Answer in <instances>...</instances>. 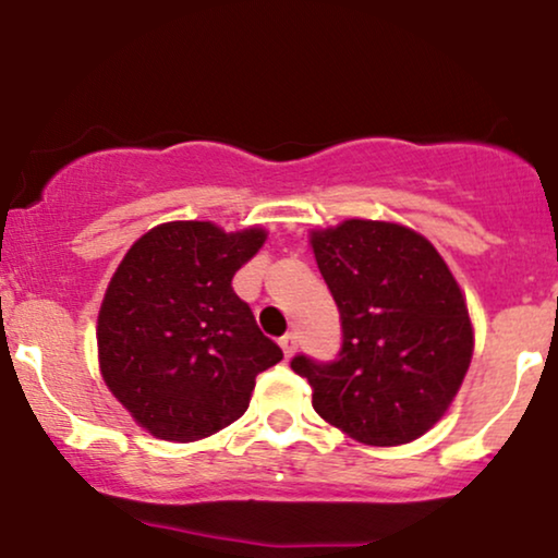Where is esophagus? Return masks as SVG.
Masks as SVG:
<instances>
[{"instance_id":"1","label":"esophagus","mask_w":558,"mask_h":558,"mask_svg":"<svg viewBox=\"0 0 558 558\" xmlns=\"http://www.w3.org/2000/svg\"><path fill=\"white\" fill-rule=\"evenodd\" d=\"M280 350H283L286 361H291V357L295 355V350H299V342H295V335L280 337Z\"/></svg>"}]
</instances>
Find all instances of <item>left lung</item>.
Listing matches in <instances>:
<instances>
[{
  "mask_svg": "<svg viewBox=\"0 0 558 558\" xmlns=\"http://www.w3.org/2000/svg\"><path fill=\"white\" fill-rule=\"evenodd\" d=\"M342 319L335 363L293 357L316 414L365 446L417 440L453 404L471 355L466 295L433 242L393 221L308 231Z\"/></svg>",
  "mask_w": 558,
  "mask_h": 558,
  "instance_id": "1",
  "label": "left lung"
}]
</instances>
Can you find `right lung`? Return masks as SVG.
I'll list each match as a JSON object with an SVG mask.
<instances>
[{"label":"right lung","mask_w":558,"mask_h":558,"mask_svg":"<svg viewBox=\"0 0 558 558\" xmlns=\"http://www.w3.org/2000/svg\"><path fill=\"white\" fill-rule=\"evenodd\" d=\"M267 231L167 221L131 244L97 314L105 386L138 427L193 442L236 422L257 373L283 361L231 288Z\"/></svg>","instance_id":"add662e5"}]
</instances>
